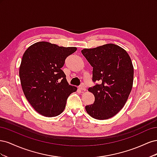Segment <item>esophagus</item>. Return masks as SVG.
Returning <instances> with one entry per match:
<instances>
[{
    "mask_svg": "<svg viewBox=\"0 0 157 157\" xmlns=\"http://www.w3.org/2000/svg\"><path fill=\"white\" fill-rule=\"evenodd\" d=\"M79 89L80 90H82V91H86V87H85L84 85H81V86H79Z\"/></svg>",
    "mask_w": 157,
    "mask_h": 157,
    "instance_id": "1",
    "label": "esophagus"
}]
</instances>
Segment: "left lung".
<instances>
[{
  "instance_id": "8db88e82",
  "label": "left lung",
  "mask_w": 157,
  "mask_h": 157,
  "mask_svg": "<svg viewBox=\"0 0 157 157\" xmlns=\"http://www.w3.org/2000/svg\"><path fill=\"white\" fill-rule=\"evenodd\" d=\"M81 52L93 67V81L99 82L88 88L95 101L85 109L95 119H108L123 108L131 92L134 81L131 58L124 49L114 44L84 48Z\"/></svg>"
}]
</instances>
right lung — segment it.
<instances>
[{
    "label": "right lung",
    "instance_id": "obj_1",
    "mask_svg": "<svg viewBox=\"0 0 157 157\" xmlns=\"http://www.w3.org/2000/svg\"><path fill=\"white\" fill-rule=\"evenodd\" d=\"M77 50L42 41L30 46L23 54L19 71L21 88L27 101L40 115H60L69 95L77 91L61 69L66 58Z\"/></svg>",
    "mask_w": 157,
    "mask_h": 157
}]
</instances>
